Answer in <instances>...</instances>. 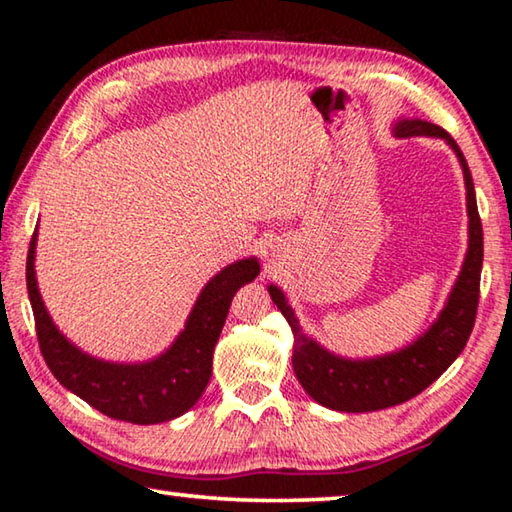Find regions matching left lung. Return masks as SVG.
<instances>
[{"mask_svg":"<svg viewBox=\"0 0 512 512\" xmlns=\"http://www.w3.org/2000/svg\"><path fill=\"white\" fill-rule=\"evenodd\" d=\"M395 136H431L447 140L454 149L458 163L463 167L467 190V217H469V242L465 263L449 292V299L429 331L422 333L408 347L392 354L351 360L335 356L317 345L313 338L301 331L299 320L283 292L270 286V297L276 308L286 317L295 347H292V367L308 395L326 408L342 413H370V410L390 408L420 395L422 390L438 379L465 349L469 333L474 329L476 308H479V286L483 267V229L479 208H476L474 181L463 152L456 140L438 124L424 120H399Z\"/></svg>","mask_w":512,"mask_h":512,"instance_id":"left-lung-1","label":"left lung"}]
</instances>
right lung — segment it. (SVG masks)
<instances>
[{
	"label": "right lung",
	"instance_id": "obj_1",
	"mask_svg": "<svg viewBox=\"0 0 512 512\" xmlns=\"http://www.w3.org/2000/svg\"><path fill=\"white\" fill-rule=\"evenodd\" d=\"M36 240L38 231H33L27 256V290L38 345L58 383L99 413L131 424L170 422L195 406L211 379L213 349L229 315L231 299L245 283L261 274L256 258L226 265L206 283L186 326L165 354L147 363H108L74 347L56 329L38 290L33 265Z\"/></svg>",
	"mask_w": 512,
	"mask_h": 512
}]
</instances>
